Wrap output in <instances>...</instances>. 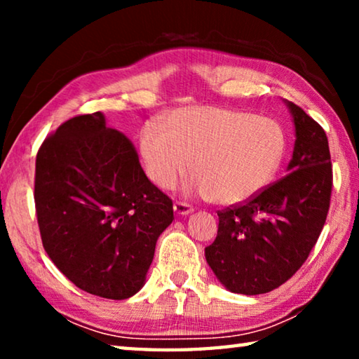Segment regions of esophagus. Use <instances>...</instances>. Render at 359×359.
Here are the masks:
<instances>
[{
  "mask_svg": "<svg viewBox=\"0 0 359 359\" xmlns=\"http://www.w3.org/2000/svg\"><path fill=\"white\" fill-rule=\"evenodd\" d=\"M174 212L177 215H188V214H191L193 212V208L190 204H187V203H174Z\"/></svg>",
  "mask_w": 359,
  "mask_h": 359,
  "instance_id": "obj_1",
  "label": "esophagus"
}]
</instances>
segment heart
<instances>
[{"label": "heart", "instance_id": "obj_1", "mask_svg": "<svg viewBox=\"0 0 359 359\" xmlns=\"http://www.w3.org/2000/svg\"><path fill=\"white\" fill-rule=\"evenodd\" d=\"M145 126L139 150L149 179L171 190L191 171L188 193L223 205L253 199L280 168L287 139L276 120L214 106L175 109Z\"/></svg>", "mask_w": 359, "mask_h": 359}]
</instances>
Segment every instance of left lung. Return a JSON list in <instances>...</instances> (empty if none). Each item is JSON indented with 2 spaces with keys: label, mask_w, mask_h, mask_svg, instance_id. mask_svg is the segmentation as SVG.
<instances>
[{
  "label": "left lung",
  "mask_w": 359,
  "mask_h": 359,
  "mask_svg": "<svg viewBox=\"0 0 359 359\" xmlns=\"http://www.w3.org/2000/svg\"><path fill=\"white\" fill-rule=\"evenodd\" d=\"M296 141L288 174L258 196L218 212V233L205 259L224 288L263 294L280 287L304 264L326 222L332 190L325 130L287 101Z\"/></svg>",
  "instance_id": "obj_1"
}]
</instances>
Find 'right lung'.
Masks as SVG:
<instances>
[{
  "label": "right lung",
  "mask_w": 359,
  "mask_h": 359,
  "mask_svg": "<svg viewBox=\"0 0 359 359\" xmlns=\"http://www.w3.org/2000/svg\"><path fill=\"white\" fill-rule=\"evenodd\" d=\"M34 204L48 258L77 288L128 299L144 287L172 201L101 112L72 117L36 156Z\"/></svg>",
  "instance_id": "right-lung-1"
}]
</instances>
